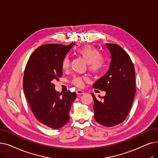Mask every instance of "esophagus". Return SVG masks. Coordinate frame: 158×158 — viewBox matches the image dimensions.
Returning <instances> with one entry per match:
<instances>
[{
	"label": "esophagus",
	"instance_id": "1",
	"mask_svg": "<svg viewBox=\"0 0 158 158\" xmlns=\"http://www.w3.org/2000/svg\"><path fill=\"white\" fill-rule=\"evenodd\" d=\"M76 93H77V95H82V94H84V92L83 91V90H76Z\"/></svg>",
	"mask_w": 158,
	"mask_h": 158
}]
</instances>
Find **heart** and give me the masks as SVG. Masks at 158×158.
I'll return each mask as SVG.
<instances>
[{
  "mask_svg": "<svg viewBox=\"0 0 158 158\" xmlns=\"http://www.w3.org/2000/svg\"><path fill=\"white\" fill-rule=\"evenodd\" d=\"M77 53L88 64V69L92 73L98 74L100 73L105 67V59L101 57L98 50L92 46H86L77 50ZM70 66V59L66 57L63 62V68L67 70ZM85 79L81 76H75L73 78L72 83L77 87H82Z\"/></svg>",
  "mask_w": 158,
  "mask_h": 158,
  "instance_id": "1",
  "label": "heart"
}]
</instances>
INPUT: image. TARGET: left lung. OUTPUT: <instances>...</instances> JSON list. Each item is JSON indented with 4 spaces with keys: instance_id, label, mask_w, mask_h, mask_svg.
<instances>
[{
    "instance_id": "1",
    "label": "left lung",
    "mask_w": 158,
    "mask_h": 158,
    "mask_svg": "<svg viewBox=\"0 0 158 158\" xmlns=\"http://www.w3.org/2000/svg\"><path fill=\"white\" fill-rule=\"evenodd\" d=\"M111 61L107 73L98 79L93 88L105 91L104 97L94 101V118L101 125H118L127 117L136 91L135 69L128 54L115 44L106 43Z\"/></svg>"
}]
</instances>
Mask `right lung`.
<instances>
[{"instance_id": "add662e5", "label": "right lung", "mask_w": 158, "mask_h": 158, "mask_svg": "<svg viewBox=\"0 0 158 158\" xmlns=\"http://www.w3.org/2000/svg\"><path fill=\"white\" fill-rule=\"evenodd\" d=\"M75 44H46L38 47L27 62L23 77L25 96L35 118L53 129L70 120L69 111L76 93L55 90L56 81L63 75V62Z\"/></svg>"}]
</instances>
